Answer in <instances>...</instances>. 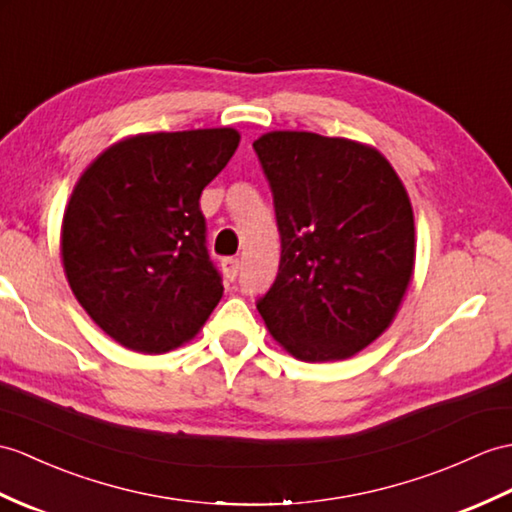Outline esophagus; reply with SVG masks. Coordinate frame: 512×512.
I'll return each mask as SVG.
<instances>
[{
	"mask_svg": "<svg viewBox=\"0 0 512 512\" xmlns=\"http://www.w3.org/2000/svg\"><path fill=\"white\" fill-rule=\"evenodd\" d=\"M237 268H240V261L235 257H224L222 259V275L227 281H233L237 277Z\"/></svg>",
	"mask_w": 512,
	"mask_h": 512,
	"instance_id": "1",
	"label": "esophagus"
}]
</instances>
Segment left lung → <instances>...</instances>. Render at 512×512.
<instances>
[{
	"mask_svg": "<svg viewBox=\"0 0 512 512\" xmlns=\"http://www.w3.org/2000/svg\"><path fill=\"white\" fill-rule=\"evenodd\" d=\"M275 200L281 261L257 310L303 362L347 360L390 327L414 272L406 187L379 150L272 130L253 144Z\"/></svg>",
	"mask_w": 512,
	"mask_h": 512,
	"instance_id": "8db88e82",
	"label": "left lung"
}]
</instances>
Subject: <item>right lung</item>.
<instances>
[{"instance_id": "obj_1", "label": "right lung", "mask_w": 512, "mask_h": 512, "mask_svg": "<svg viewBox=\"0 0 512 512\" xmlns=\"http://www.w3.org/2000/svg\"><path fill=\"white\" fill-rule=\"evenodd\" d=\"M237 146L233 128L135 135L78 178L63 216V268L93 323L126 349L181 347L220 303L198 200Z\"/></svg>"}]
</instances>
